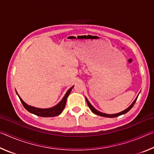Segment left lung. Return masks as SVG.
Wrapping results in <instances>:
<instances>
[{
  "mask_svg": "<svg viewBox=\"0 0 154 154\" xmlns=\"http://www.w3.org/2000/svg\"><path fill=\"white\" fill-rule=\"evenodd\" d=\"M138 96H139V95H138L137 97L135 98V100H134V102L132 103L131 105H130L126 109H125V110H124L123 111H121V112H119V113H116V114H106V113H102V112L98 111V110H96V109L94 107V106L92 105H91V104L90 103L89 101H88V100L86 97H85V100H86V101H87L88 105V106H89V108L91 109V111H92L94 114L98 115V116H102V117H106V118H116V117H118L119 116H121V115L125 114V113H126L127 112H128L130 110V109L132 108V106H134L135 103H136Z\"/></svg>",
  "mask_w": 154,
  "mask_h": 154,
  "instance_id": "obj_1",
  "label": "left lung"
}]
</instances>
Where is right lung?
<instances>
[{"instance_id": "right-lung-1", "label": "right lung", "mask_w": 154, "mask_h": 154, "mask_svg": "<svg viewBox=\"0 0 154 154\" xmlns=\"http://www.w3.org/2000/svg\"><path fill=\"white\" fill-rule=\"evenodd\" d=\"M72 88H73V86L71 87L69 90L67 91L66 94L64 95L63 98L62 99V100L58 104V105H56V106H53V107L49 108V109H39V108L34 107V106L28 105L22 100V99L20 98V96L19 95H18L17 92L16 93L17 96H19L21 103H22L23 106H24V108L26 109L28 111H29L31 113L36 115V116H40V117H45V118L47 117V118H48V117H54V116H59V115L62 113V111H63V109L65 107V105H66L67 97L70 94V93H71Z\"/></svg>"}]
</instances>
